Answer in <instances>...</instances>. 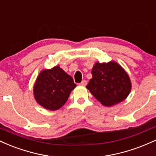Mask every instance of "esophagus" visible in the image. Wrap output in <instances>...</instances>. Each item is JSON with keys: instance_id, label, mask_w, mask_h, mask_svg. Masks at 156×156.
Here are the masks:
<instances>
[{"instance_id": "34e87169", "label": "esophagus", "mask_w": 156, "mask_h": 156, "mask_svg": "<svg viewBox=\"0 0 156 156\" xmlns=\"http://www.w3.org/2000/svg\"><path fill=\"white\" fill-rule=\"evenodd\" d=\"M80 85H81V86H84V87H85V86H87V80H82V82H81V83H80Z\"/></svg>"}]
</instances>
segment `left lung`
Here are the masks:
<instances>
[{"mask_svg": "<svg viewBox=\"0 0 156 156\" xmlns=\"http://www.w3.org/2000/svg\"><path fill=\"white\" fill-rule=\"evenodd\" d=\"M92 75L87 88L105 106L117 104L129 94L131 89L130 78L117 62H96Z\"/></svg>", "mask_w": 156, "mask_h": 156, "instance_id": "8db88e82", "label": "left lung"}]
</instances>
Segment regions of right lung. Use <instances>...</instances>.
Segmentation results:
<instances>
[{
  "mask_svg": "<svg viewBox=\"0 0 156 156\" xmlns=\"http://www.w3.org/2000/svg\"><path fill=\"white\" fill-rule=\"evenodd\" d=\"M76 87L72 77L55 66L39 73L34 86V95L41 106L55 111L65 104Z\"/></svg>",
  "mask_w": 156,
  "mask_h": 156,
  "instance_id": "obj_1",
  "label": "right lung"
}]
</instances>
